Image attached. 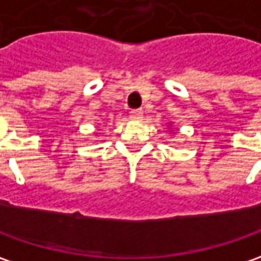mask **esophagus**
Masks as SVG:
<instances>
[{"label": "esophagus", "mask_w": 261, "mask_h": 261, "mask_svg": "<svg viewBox=\"0 0 261 261\" xmlns=\"http://www.w3.org/2000/svg\"><path fill=\"white\" fill-rule=\"evenodd\" d=\"M141 117H143V111L141 110H133L130 113L131 120H141Z\"/></svg>", "instance_id": "esophagus-1"}]
</instances>
